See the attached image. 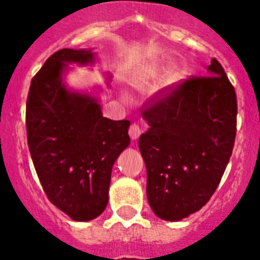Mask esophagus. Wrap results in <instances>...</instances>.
I'll use <instances>...</instances> for the list:
<instances>
[{
  "label": "esophagus",
  "mask_w": 260,
  "mask_h": 260,
  "mask_svg": "<svg viewBox=\"0 0 260 260\" xmlns=\"http://www.w3.org/2000/svg\"><path fill=\"white\" fill-rule=\"evenodd\" d=\"M128 134H129L132 140H136V139L142 135V129H140V126H139L136 122H132L129 126V129H128Z\"/></svg>",
  "instance_id": "34e87169"
}]
</instances>
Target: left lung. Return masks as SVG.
Returning a JSON list of instances; mask_svg holds the SVG:
<instances>
[{"label":"left lung","mask_w":260,"mask_h":260,"mask_svg":"<svg viewBox=\"0 0 260 260\" xmlns=\"http://www.w3.org/2000/svg\"><path fill=\"white\" fill-rule=\"evenodd\" d=\"M209 75L190 77L143 106L150 129L139 139L147 198L162 220L197 212L217 189L236 138V91L212 59Z\"/></svg>","instance_id":"obj_1"}]
</instances>
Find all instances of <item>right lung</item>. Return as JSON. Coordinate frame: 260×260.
<instances>
[{
  "instance_id": "1",
  "label": "right lung",
  "mask_w": 260,
  "mask_h": 260,
  "mask_svg": "<svg viewBox=\"0 0 260 260\" xmlns=\"http://www.w3.org/2000/svg\"><path fill=\"white\" fill-rule=\"evenodd\" d=\"M94 60L90 50L56 51L32 78L26 100L28 147L44 193L75 221H89L108 204L110 174L128 147V120L102 116L97 100L62 83L66 63Z\"/></svg>"
}]
</instances>
